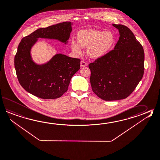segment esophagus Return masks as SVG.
Masks as SVG:
<instances>
[{
	"instance_id": "obj_1",
	"label": "esophagus",
	"mask_w": 160,
	"mask_h": 160,
	"mask_svg": "<svg viewBox=\"0 0 160 160\" xmlns=\"http://www.w3.org/2000/svg\"><path fill=\"white\" fill-rule=\"evenodd\" d=\"M80 65H81V67H85L87 65V64L85 61H82L80 62Z\"/></svg>"
}]
</instances>
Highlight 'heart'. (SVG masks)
Instances as JSON below:
<instances>
[{
	"label": "heart",
	"instance_id": "obj_1",
	"mask_svg": "<svg viewBox=\"0 0 160 160\" xmlns=\"http://www.w3.org/2000/svg\"><path fill=\"white\" fill-rule=\"evenodd\" d=\"M78 41L72 40L73 52L80 54L83 47L87 48V53L93 59H99L106 55L116 43V37L111 31L84 29L77 35Z\"/></svg>",
	"mask_w": 160,
	"mask_h": 160
}]
</instances>
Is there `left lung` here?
<instances>
[{
    "instance_id": "8db88e82",
    "label": "left lung",
    "mask_w": 160,
    "mask_h": 160,
    "mask_svg": "<svg viewBox=\"0 0 160 160\" xmlns=\"http://www.w3.org/2000/svg\"><path fill=\"white\" fill-rule=\"evenodd\" d=\"M120 38L114 49L89 64L92 89L105 101L124 99L133 92L142 78L144 51L127 27L113 24Z\"/></svg>"
}]
</instances>
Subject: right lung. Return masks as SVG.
<instances>
[{"mask_svg": "<svg viewBox=\"0 0 160 160\" xmlns=\"http://www.w3.org/2000/svg\"><path fill=\"white\" fill-rule=\"evenodd\" d=\"M72 23L65 22L36 29L23 38L14 59L20 84L27 92L43 99L60 98L67 91L72 76L80 68V60L62 53L53 56L48 62L36 64L31 50L39 38L55 39L68 43Z\"/></svg>", "mask_w": 160, "mask_h": 160, "instance_id": "obj_1", "label": "right lung"}]
</instances>
